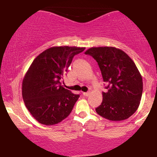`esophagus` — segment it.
I'll return each instance as SVG.
<instances>
[{"label":"esophagus","instance_id":"esophagus-1","mask_svg":"<svg viewBox=\"0 0 157 157\" xmlns=\"http://www.w3.org/2000/svg\"><path fill=\"white\" fill-rule=\"evenodd\" d=\"M90 92H82V94L84 95V96H86V97H88V96H89L90 95Z\"/></svg>","mask_w":157,"mask_h":157}]
</instances>
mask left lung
Here are the masks:
<instances>
[{
	"label": "left lung",
	"instance_id": "obj_1",
	"mask_svg": "<svg viewBox=\"0 0 157 157\" xmlns=\"http://www.w3.org/2000/svg\"><path fill=\"white\" fill-rule=\"evenodd\" d=\"M85 54L96 60L107 85L97 113L111 121L130 117L140 105L143 89L142 75L134 61L125 52L112 46L91 47Z\"/></svg>",
	"mask_w": 157,
	"mask_h": 157
}]
</instances>
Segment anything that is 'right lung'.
I'll return each mask as SVG.
<instances>
[{
	"mask_svg": "<svg viewBox=\"0 0 157 157\" xmlns=\"http://www.w3.org/2000/svg\"><path fill=\"white\" fill-rule=\"evenodd\" d=\"M85 47L54 46L33 60L23 77L22 96L25 105L37 122L53 125L66 119L80 95L61 85L74 56Z\"/></svg>",
	"mask_w": 157,
	"mask_h": 157,
	"instance_id": "right-lung-1",
	"label": "right lung"
}]
</instances>
